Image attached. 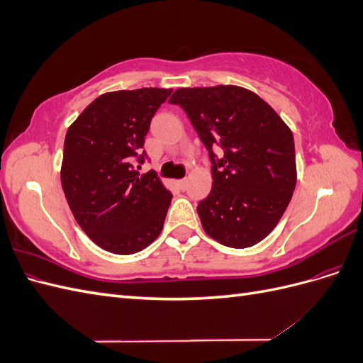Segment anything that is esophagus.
Here are the masks:
<instances>
[{"label":"esophagus","instance_id":"obj_1","mask_svg":"<svg viewBox=\"0 0 363 363\" xmlns=\"http://www.w3.org/2000/svg\"><path fill=\"white\" fill-rule=\"evenodd\" d=\"M177 184H179V188L183 191V189H186V186H188V179H182V180H179L177 182Z\"/></svg>","mask_w":363,"mask_h":363}]
</instances>
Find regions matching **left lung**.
Instances as JSON below:
<instances>
[{"label": "left lung", "mask_w": 363, "mask_h": 363, "mask_svg": "<svg viewBox=\"0 0 363 363\" xmlns=\"http://www.w3.org/2000/svg\"><path fill=\"white\" fill-rule=\"evenodd\" d=\"M169 103L188 115L213 163L212 191L196 207L204 232L232 248L259 244L295 189L291 128L257 94L235 84L180 87ZM215 146L225 150L221 160Z\"/></svg>", "instance_id": "obj_1"}]
</instances>
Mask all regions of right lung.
Wrapping results in <instances>:
<instances>
[{
	"instance_id": "1",
	"label": "right lung",
	"mask_w": 363,
	"mask_h": 363,
	"mask_svg": "<svg viewBox=\"0 0 363 363\" xmlns=\"http://www.w3.org/2000/svg\"><path fill=\"white\" fill-rule=\"evenodd\" d=\"M171 89L106 92L69 125L62 188L83 232L113 255H135L160 235L172 195L155 171L139 174L151 118Z\"/></svg>"
}]
</instances>
